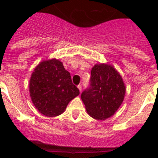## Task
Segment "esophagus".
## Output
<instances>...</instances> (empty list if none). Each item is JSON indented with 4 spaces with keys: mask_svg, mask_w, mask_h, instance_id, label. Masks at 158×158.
<instances>
[{
    "mask_svg": "<svg viewBox=\"0 0 158 158\" xmlns=\"http://www.w3.org/2000/svg\"><path fill=\"white\" fill-rule=\"evenodd\" d=\"M78 89H79V92H81V91H82V85H78Z\"/></svg>",
    "mask_w": 158,
    "mask_h": 158,
    "instance_id": "esophagus-1",
    "label": "esophagus"
}]
</instances>
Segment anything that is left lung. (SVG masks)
Segmentation results:
<instances>
[{"instance_id": "8db88e82", "label": "left lung", "mask_w": 158, "mask_h": 158, "mask_svg": "<svg viewBox=\"0 0 158 158\" xmlns=\"http://www.w3.org/2000/svg\"><path fill=\"white\" fill-rule=\"evenodd\" d=\"M125 94V86L118 73L111 66L99 64L91 70L89 85L81 98L91 117L104 120L120 107Z\"/></svg>"}]
</instances>
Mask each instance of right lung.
Masks as SVG:
<instances>
[{
	"label": "right lung",
	"mask_w": 158,
	"mask_h": 158,
	"mask_svg": "<svg viewBox=\"0 0 158 158\" xmlns=\"http://www.w3.org/2000/svg\"><path fill=\"white\" fill-rule=\"evenodd\" d=\"M30 92L35 107L48 117L60 115L69 102L79 95L70 73L55 59L36 66L30 81Z\"/></svg>",
	"instance_id": "1"
}]
</instances>
